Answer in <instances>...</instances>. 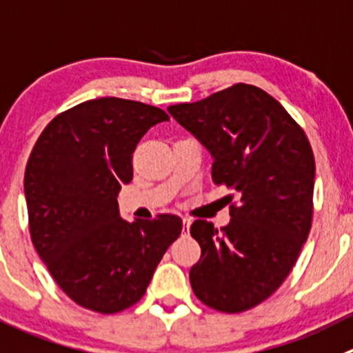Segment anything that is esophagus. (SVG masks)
<instances>
[{
	"label": "esophagus",
	"mask_w": 353,
	"mask_h": 353,
	"mask_svg": "<svg viewBox=\"0 0 353 353\" xmlns=\"http://www.w3.org/2000/svg\"><path fill=\"white\" fill-rule=\"evenodd\" d=\"M190 225H191V219L190 217H184L183 219V231L184 232L190 231Z\"/></svg>",
	"instance_id": "obj_1"
}]
</instances>
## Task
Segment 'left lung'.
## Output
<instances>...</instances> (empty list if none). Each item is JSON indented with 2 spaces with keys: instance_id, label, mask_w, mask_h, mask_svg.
Returning <instances> with one entry per match:
<instances>
[{
  "instance_id": "left-lung-1",
  "label": "left lung",
  "mask_w": 353,
  "mask_h": 353,
  "mask_svg": "<svg viewBox=\"0 0 353 353\" xmlns=\"http://www.w3.org/2000/svg\"><path fill=\"white\" fill-rule=\"evenodd\" d=\"M167 110L212 153V181L238 193L225 228L201 219L191 225L201 248L190 271L191 288L210 309L245 312L283 285L307 241L312 146L283 105L252 84H232Z\"/></svg>"
}]
</instances>
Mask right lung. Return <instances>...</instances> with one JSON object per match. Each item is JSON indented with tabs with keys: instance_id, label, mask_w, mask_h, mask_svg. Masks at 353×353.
<instances>
[{
	"instance_id": "add662e5",
	"label": "right lung",
	"mask_w": 353,
	"mask_h": 353,
	"mask_svg": "<svg viewBox=\"0 0 353 353\" xmlns=\"http://www.w3.org/2000/svg\"><path fill=\"white\" fill-rule=\"evenodd\" d=\"M162 108L98 98L58 114L27 160L29 232L65 295L100 314L129 309L145 295L157 265L183 231L174 214L128 222L117 194L132 181V153Z\"/></svg>"
}]
</instances>
